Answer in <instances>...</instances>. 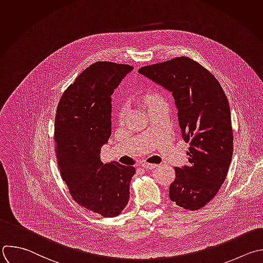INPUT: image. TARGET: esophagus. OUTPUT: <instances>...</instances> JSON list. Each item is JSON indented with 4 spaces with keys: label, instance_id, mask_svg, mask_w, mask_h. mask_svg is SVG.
Masks as SVG:
<instances>
[{
    "label": "esophagus",
    "instance_id": "esophagus-1",
    "mask_svg": "<svg viewBox=\"0 0 263 263\" xmlns=\"http://www.w3.org/2000/svg\"><path fill=\"white\" fill-rule=\"evenodd\" d=\"M140 166H142L143 168H146V169H153L155 167H157L158 165L157 164H151V163H147V162H143L140 164Z\"/></svg>",
    "mask_w": 263,
    "mask_h": 263
}]
</instances>
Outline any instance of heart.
I'll return each mask as SVG.
<instances>
[{
    "mask_svg": "<svg viewBox=\"0 0 263 263\" xmlns=\"http://www.w3.org/2000/svg\"><path fill=\"white\" fill-rule=\"evenodd\" d=\"M159 100H161V99L159 98L158 95H155V94L149 95V96L146 97V103H147V105L153 104L154 102H157V101H159ZM125 114H126V107H125V106H122V107L120 108L119 112H118V117H119V120H120V121H123V120H124Z\"/></svg>",
    "mask_w": 263,
    "mask_h": 263,
    "instance_id": "heart-1",
    "label": "heart"
}]
</instances>
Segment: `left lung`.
I'll return each mask as SVG.
<instances>
[{"label":"left lung","instance_id":"1","mask_svg":"<svg viewBox=\"0 0 263 263\" xmlns=\"http://www.w3.org/2000/svg\"><path fill=\"white\" fill-rule=\"evenodd\" d=\"M138 72L172 93L181 133L190 142L189 165L174 167L169 198L185 210H199L219 192L232 158L227 97L216 77L188 57L144 66Z\"/></svg>","mask_w":263,"mask_h":263}]
</instances>
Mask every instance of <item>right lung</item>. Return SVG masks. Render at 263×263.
<instances>
[{"label": "right lung", "mask_w": 263, "mask_h": 263, "mask_svg": "<svg viewBox=\"0 0 263 263\" xmlns=\"http://www.w3.org/2000/svg\"><path fill=\"white\" fill-rule=\"evenodd\" d=\"M133 67L96 62L63 93L54 118L61 177L76 203L104 218L117 217L130 197L133 166L103 164L101 146L111 135V95Z\"/></svg>", "instance_id": "obj_1"}]
</instances>
